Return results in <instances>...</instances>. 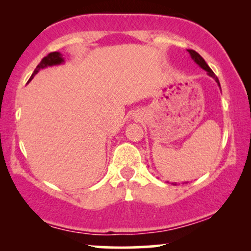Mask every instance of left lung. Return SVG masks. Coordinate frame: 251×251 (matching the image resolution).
I'll return each instance as SVG.
<instances>
[{
    "label": "left lung",
    "mask_w": 251,
    "mask_h": 251,
    "mask_svg": "<svg viewBox=\"0 0 251 251\" xmlns=\"http://www.w3.org/2000/svg\"><path fill=\"white\" fill-rule=\"evenodd\" d=\"M188 52H190V54H191V57H192V58H193V60L195 61V63H197V64H198V65H199V66H200V67H202V68H203V70H204V71H207V73H208L209 75H210V76H211V77H214V78H215V80H216V82H217V83L219 84V80H218V77H217V76H216V74L214 73V72H212V71H211V68L208 66V64H207V63H205V61H204V59H203V58H202V57L200 56V54H199V53L197 52V51H194V50H188ZM219 87H221V84H219ZM171 184L176 185V184H175V183H171Z\"/></svg>",
    "instance_id": "1"
}]
</instances>
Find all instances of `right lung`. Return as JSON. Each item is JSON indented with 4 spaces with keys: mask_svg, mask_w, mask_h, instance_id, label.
<instances>
[{
    "mask_svg": "<svg viewBox=\"0 0 251 251\" xmlns=\"http://www.w3.org/2000/svg\"><path fill=\"white\" fill-rule=\"evenodd\" d=\"M63 61H64V59H63V56H61V53H59V52L48 53L47 56L40 61V64L37 65L35 71L33 72L32 76H30L29 80H32V78L34 77V75H35L40 70H42V68L47 67V66H52V65H58V64L63 63Z\"/></svg>",
    "mask_w": 251,
    "mask_h": 251,
    "instance_id": "obj_1",
    "label": "right lung"
}]
</instances>
